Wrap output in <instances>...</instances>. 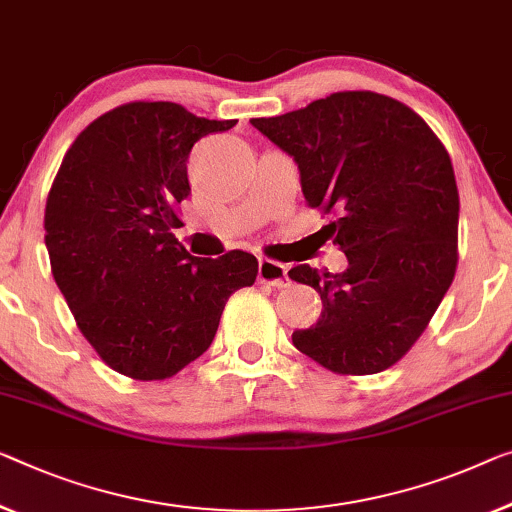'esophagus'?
<instances>
[{
  "mask_svg": "<svg viewBox=\"0 0 512 512\" xmlns=\"http://www.w3.org/2000/svg\"><path fill=\"white\" fill-rule=\"evenodd\" d=\"M259 282L271 287H285L289 282L287 266L273 262V259H259Z\"/></svg>",
  "mask_w": 512,
  "mask_h": 512,
  "instance_id": "obj_1",
  "label": "esophagus"
}]
</instances>
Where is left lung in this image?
<instances>
[{
	"mask_svg": "<svg viewBox=\"0 0 512 512\" xmlns=\"http://www.w3.org/2000/svg\"><path fill=\"white\" fill-rule=\"evenodd\" d=\"M296 160L312 209L347 271L294 266L315 287L322 315L294 331V347L338 375H375L414 347L457 266V195L451 156L432 128L391 96L338 91L280 117L250 119Z\"/></svg>",
	"mask_w": 512,
	"mask_h": 512,
	"instance_id": "left-lung-1",
	"label": "left lung"
}]
</instances>
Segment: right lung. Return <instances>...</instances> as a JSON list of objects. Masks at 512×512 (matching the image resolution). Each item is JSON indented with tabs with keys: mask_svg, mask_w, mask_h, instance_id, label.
I'll use <instances>...</instances> for the list:
<instances>
[{
	"mask_svg": "<svg viewBox=\"0 0 512 512\" xmlns=\"http://www.w3.org/2000/svg\"><path fill=\"white\" fill-rule=\"evenodd\" d=\"M234 124L135 101L91 121L61 160L45 204L52 276L119 375H177L211 347L227 299L257 278L255 255L193 257L172 234L190 195V149Z\"/></svg>",
	"mask_w": 512,
	"mask_h": 512,
	"instance_id": "obj_1",
	"label": "right lung"
}]
</instances>
